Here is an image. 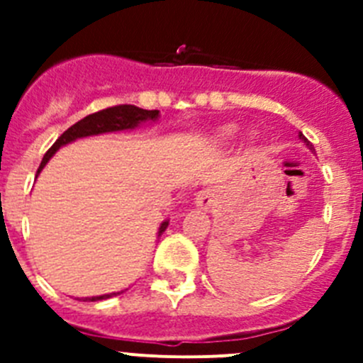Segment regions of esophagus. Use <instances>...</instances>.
I'll use <instances>...</instances> for the list:
<instances>
[{
  "label": "esophagus",
  "instance_id": "34e87169",
  "mask_svg": "<svg viewBox=\"0 0 363 363\" xmlns=\"http://www.w3.org/2000/svg\"><path fill=\"white\" fill-rule=\"evenodd\" d=\"M214 201H216V191L214 189H203L196 194V205L201 209H209Z\"/></svg>",
  "mask_w": 363,
  "mask_h": 363
}]
</instances>
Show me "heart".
I'll return each instance as SVG.
<instances>
[{"instance_id":"heart-1","label":"heart","mask_w":363,"mask_h":363,"mask_svg":"<svg viewBox=\"0 0 363 363\" xmlns=\"http://www.w3.org/2000/svg\"><path fill=\"white\" fill-rule=\"evenodd\" d=\"M234 134H236V129H234V127H225V129H223V136H234Z\"/></svg>"}]
</instances>
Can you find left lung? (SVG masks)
Segmentation results:
<instances>
[{
	"mask_svg": "<svg viewBox=\"0 0 363 363\" xmlns=\"http://www.w3.org/2000/svg\"><path fill=\"white\" fill-rule=\"evenodd\" d=\"M300 136H301V134H300ZM301 140H303V142H306V143H307V145H309V149H313V145H311V143H309V142H307V140H306V138H303V136H301Z\"/></svg>",
	"mask_w": 363,
	"mask_h": 363,
	"instance_id": "1",
	"label": "left lung"
}]
</instances>
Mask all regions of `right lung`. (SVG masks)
<instances>
[{
    "mask_svg": "<svg viewBox=\"0 0 363 363\" xmlns=\"http://www.w3.org/2000/svg\"><path fill=\"white\" fill-rule=\"evenodd\" d=\"M158 118V111H147V108H140L136 105H114V107L104 108V111H98L94 114H89L83 120H79L78 123H74L72 127L65 130L62 136L57 138L54 145L50 147L47 152H45L43 160H41V165L38 169V172L45 167V163L49 162L50 156L56 152L62 145L78 140L83 136H92V134H101V133H112V130H125V129H134L138 123H142L145 120H156ZM169 221H163L162 227H160V234L167 229ZM116 293L112 294H104V296H92L85 298L89 301H98L105 300V298L114 296ZM120 294V293H118Z\"/></svg>",
    "mask_w": 363,
    "mask_h": 363,
    "instance_id": "1",
    "label": "right lung"
}]
</instances>
